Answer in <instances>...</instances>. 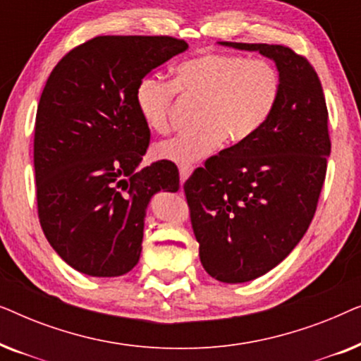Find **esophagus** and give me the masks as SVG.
I'll return each mask as SVG.
<instances>
[{
    "instance_id": "34e87169",
    "label": "esophagus",
    "mask_w": 361,
    "mask_h": 361,
    "mask_svg": "<svg viewBox=\"0 0 361 361\" xmlns=\"http://www.w3.org/2000/svg\"><path fill=\"white\" fill-rule=\"evenodd\" d=\"M179 172H180V184H184V182L189 179V176H190V172H192V167L190 166H187V167L180 166Z\"/></svg>"
}]
</instances>
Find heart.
<instances>
[{"instance_id":"heart-1","label":"heart","mask_w":361,"mask_h":361,"mask_svg":"<svg viewBox=\"0 0 361 361\" xmlns=\"http://www.w3.org/2000/svg\"><path fill=\"white\" fill-rule=\"evenodd\" d=\"M176 88L204 103L195 135H180L156 145L154 157L192 166L219 149L226 140L240 145L253 137L273 115L281 93V75L273 63L235 54H204L177 66L174 85L146 77L136 88L137 111L149 130L171 128Z\"/></svg>"}]
</instances>
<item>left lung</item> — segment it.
<instances>
[{
  "mask_svg": "<svg viewBox=\"0 0 361 361\" xmlns=\"http://www.w3.org/2000/svg\"><path fill=\"white\" fill-rule=\"evenodd\" d=\"M219 44L259 52L281 75L264 126L184 184L202 266L216 281L238 284L276 268L307 231L330 156L329 113L307 59L278 44Z\"/></svg>",
  "mask_w": 361,
  "mask_h": 361,
  "instance_id": "left-lung-1",
  "label": "left lung"
}]
</instances>
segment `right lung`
<instances>
[{"mask_svg": "<svg viewBox=\"0 0 361 361\" xmlns=\"http://www.w3.org/2000/svg\"><path fill=\"white\" fill-rule=\"evenodd\" d=\"M187 49L167 36H98L47 78L34 130L37 212L47 241L78 273L116 278L135 268L152 195L179 190L172 162L140 167L151 135L136 88Z\"/></svg>", "mask_w": 361, "mask_h": 361, "instance_id": "obj_1", "label": "right lung"}]
</instances>
